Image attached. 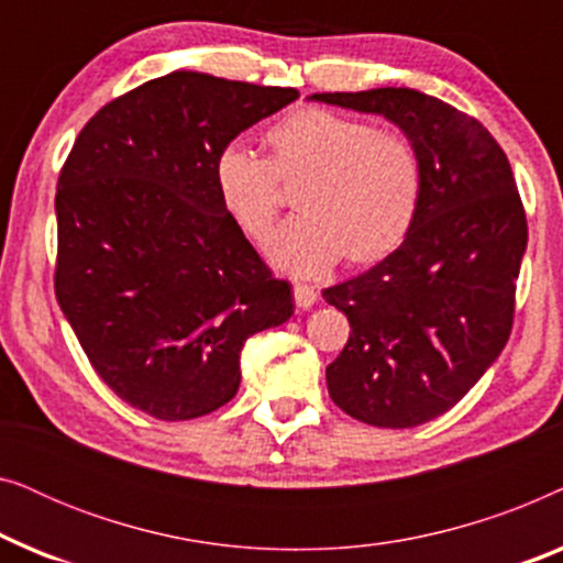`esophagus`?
I'll return each instance as SVG.
<instances>
[{
    "mask_svg": "<svg viewBox=\"0 0 563 563\" xmlns=\"http://www.w3.org/2000/svg\"><path fill=\"white\" fill-rule=\"evenodd\" d=\"M314 302H318V291L307 287V284H295V305L299 310H307V307H312Z\"/></svg>",
    "mask_w": 563,
    "mask_h": 563,
    "instance_id": "34e87169",
    "label": "esophagus"
}]
</instances>
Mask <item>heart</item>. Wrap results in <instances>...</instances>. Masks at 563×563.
Wrapping results in <instances>:
<instances>
[{
  "instance_id": "obj_1",
  "label": "heart",
  "mask_w": 563,
  "mask_h": 563,
  "mask_svg": "<svg viewBox=\"0 0 563 563\" xmlns=\"http://www.w3.org/2000/svg\"><path fill=\"white\" fill-rule=\"evenodd\" d=\"M268 158L228 143L214 161L220 202L251 241L266 243L295 187L299 214L274 238L272 258L318 276L341 256L374 264L397 249L420 202V153L402 130H374L345 114L302 107L266 133Z\"/></svg>"
}]
</instances>
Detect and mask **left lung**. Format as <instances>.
Returning a JSON list of instances; mask_svg holds the SVG:
<instances>
[{
  "mask_svg": "<svg viewBox=\"0 0 563 563\" xmlns=\"http://www.w3.org/2000/svg\"><path fill=\"white\" fill-rule=\"evenodd\" d=\"M312 99L384 114L420 153V202L402 245L322 297L351 325L325 368L333 402L366 426H422L451 410L510 338L528 245L510 161L479 120L422 91Z\"/></svg>",
  "mask_w": 563,
  "mask_h": 563,
  "instance_id": "obj_1",
  "label": "left lung"
}]
</instances>
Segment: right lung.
Returning <instances> with one entry per match:
<instances>
[{
  "label": "right lung",
  "instance_id": "obj_1",
  "mask_svg": "<svg viewBox=\"0 0 563 563\" xmlns=\"http://www.w3.org/2000/svg\"><path fill=\"white\" fill-rule=\"evenodd\" d=\"M297 97L174 71L107 102L60 168L56 299L102 382L151 418L230 402L245 341L291 318L289 282L225 212L214 161Z\"/></svg>",
  "mask_w": 563,
  "mask_h": 563
}]
</instances>
